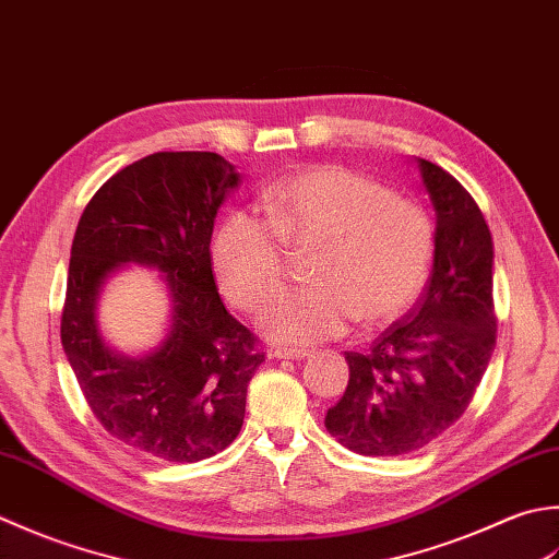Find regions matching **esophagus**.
<instances>
[{
  "instance_id": "34e87169",
  "label": "esophagus",
  "mask_w": 559,
  "mask_h": 559,
  "mask_svg": "<svg viewBox=\"0 0 559 559\" xmlns=\"http://www.w3.org/2000/svg\"><path fill=\"white\" fill-rule=\"evenodd\" d=\"M306 355H309V349H304V347H272L270 349L272 359H301Z\"/></svg>"
}]
</instances>
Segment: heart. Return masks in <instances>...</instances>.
Masks as SVG:
<instances>
[{
    "instance_id": "heart-1",
    "label": "heart",
    "mask_w": 559,
    "mask_h": 559,
    "mask_svg": "<svg viewBox=\"0 0 559 559\" xmlns=\"http://www.w3.org/2000/svg\"><path fill=\"white\" fill-rule=\"evenodd\" d=\"M287 250L313 253L311 289L287 292L263 316L267 335L287 343L337 337L359 321H397L423 292L435 224L423 204L343 166H318L267 192V219L236 210L212 238L222 294L255 313L287 277Z\"/></svg>"
}]
</instances>
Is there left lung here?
I'll return each instance as SVG.
<instances>
[{
	"label": "left lung",
	"mask_w": 559,
	"mask_h": 559,
	"mask_svg": "<svg viewBox=\"0 0 559 559\" xmlns=\"http://www.w3.org/2000/svg\"><path fill=\"white\" fill-rule=\"evenodd\" d=\"M417 166L437 210L427 289L367 352H345L347 389L325 415L330 435L361 455H405L441 437L468 409L497 343L485 216L449 170Z\"/></svg>",
	"instance_id": "left-lung-1"
}]
</instances>
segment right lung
Listing matches in <instances>:
<instances>
[{"label": "right lung", "instance_id": "1", "mask_svg": "<svg viewBox=\"0 0 559 559\" xmlns=\"http://www.w3.org/2000/svg\"><path fill=\"white\" fill-rule=\"evenodd\" d=\"M236 186L219 154L156 152L96 190L72 241L60 323L67 361L108 435L162 461L195 463L229 447L248 381L265 361L212 275L214 216ZM122 262L162 269L175 301L167 343L144 360L120 358L95 325L99 284Z\"/></svg>", "mask_w": 559, "mask_h": 559}]
</instances>
